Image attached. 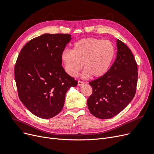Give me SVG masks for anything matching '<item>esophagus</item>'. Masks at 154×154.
Instances as JSON below:
<instances>
[{"label":"esophagus","instance_id":"1","mask_svg":"<svg viewBox=\"0 0 154 154\" xmlns=\"http://www.w3.org/2000/svg\"><path fill=\"white\" fill-rule=\"evenodd\" d=\"M83 84H84V82H83V81H81V80H78V86H82Z\"/></svg>","mask_w":154,"mask_h":154}]
</instances>
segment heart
<instances>
[{"mask_svg": "<svg viewBox=\"0 0 154 154\" xmlns=\"http://www.w3.org/2000/svg\"><path fill=\"white\" fill-rule=\"evenodd\" d=\"M115 54L114 45L110 41L87 38L74 43L72 50H63L61 59L65 71L70 76H76L83 63V76L100 78L109 71Z\"/></svg>", "mask_w": 154, "mask_h": 154, "instance_id": "obj_1", "label": "heart"}]
</instances>
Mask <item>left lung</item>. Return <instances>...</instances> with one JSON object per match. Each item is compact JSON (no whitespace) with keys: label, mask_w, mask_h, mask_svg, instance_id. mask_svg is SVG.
<instances>
[{"label":"left lung","mask_w":154,"mask_h":154,"mask_svg":"<svg viewBox=\"0 0 154 154\" xmlns=\"http://www.w3.org/2000/svg\"><path fill=\"white\" fill-rule=\"evenodd\" d=\"M117 57L104 76L89 82L92 93L87 100L91 113L109 119L121 112L136 94L137 64L131 50L117 40Z\"/></svg>","instance_id":"obj_1"}]
</instances>
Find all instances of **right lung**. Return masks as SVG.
I'll return each mask as SVG.
<instances>
[{
	"mask_svg": "<svg viewBox=\"0 0 154 154\" xmlns=\"http://www.w3.org/2000/svg\"><path fill=\"white\" fill-rule=\"evenodd\" d=\"M69 34H44L22 49L15 65L18 95L31 113L42 119L58 114L67 91L78 82L62 66L61 55L71 40Z\"/></svg>",
	"mask_w": 154,
	"mask_h": 154,
	"instance_id": "obj_1",
	"label": "right lung"
}]
</instances>
